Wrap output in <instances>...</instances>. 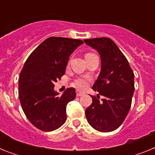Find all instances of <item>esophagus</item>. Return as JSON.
Here are the masks:
<instances>
[{"instance_id": "obj_1", "label": "esophagus", "mask_w": 155, "mask_h": 155, "mask_svg": "<svg viewBox=\"0 0 155 155\" xmlns=\"http://www.w3.org/2000/svg\"><path fill=\"white\" fill-rule=\"evenodd\" d=\"M76 94H77V96H81V95H83L84 93L83 92V91H78V90H77Z\"/></svg>"}]
</instances>
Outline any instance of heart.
Wrapping results in <instances>:
<instances>
[{
  "instance_id": "heart-1",
  "label": "heart",
  "mask_w": 155,
  "mask_h": 155,
  "mask_svg": "<svg viewBox=\"0 0 155 155\" xmlns=\"http://www.w3.org/2000/svg\"><path fill=\"white\" fill-rule=\"evenodd\" d=\"M94 55L93 53H87L85 55V57H89V56ZM70 64V61H69ZM91 81V78L90 77H84V78H78L74 81L73 85L74 87H76L77 88H79V89H84L87 86L88 83Z\"/></svg>"
}]
</instances>
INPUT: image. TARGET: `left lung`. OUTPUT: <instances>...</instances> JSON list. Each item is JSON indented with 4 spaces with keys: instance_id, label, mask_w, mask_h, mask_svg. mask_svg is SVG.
<instances>
[{
    "instance_id": "left-lung-1",
    "label": "left lung",
    "mask_w": 155,
    "mask_h": 155,
    "mask_svg": "<svg viewBox=\"0 0 155 155\" xmlns=\"http://www.w3.org/2000/svg\"><path fill=\"white\" fill-rule=\"evenodd\" d=\"M101 57V71L92 89V103L85 110L88 124L100 132L118 128L128 114L134 91V74L127 59L109 38L84 39ZM99 95L104 98L100 100Z\"/></svg>"
}]
</instances>
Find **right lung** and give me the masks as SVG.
I'll return each mask as SVG.
<instances>
[{"instance_id": "obj_1", "label": "right lung", "mask_w": 155, "mask_h": 155, "mask_svg": "<svg viewBox=\"0 0 155 155\" xmlns=\"http://www.w3.org/2000/svg\"><path fill=\"white\" fill-rule=\"evenodd\" d=\"M83 41L50 37L29 55L21 70L18 95L21 108L32 125L42 131H53L67 120L66 107L76 97L74 87L62 95L54 84L65 74L69 57Z\"/></svg>"}]
</instances>
